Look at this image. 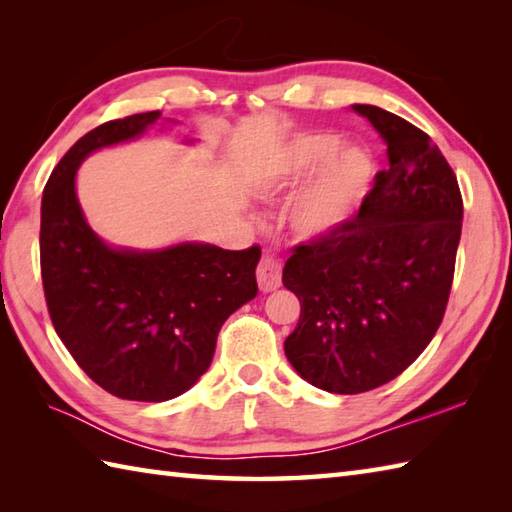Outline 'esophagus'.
I'll return each instance as SVG.
<instances>
[{
  "mask_svg": "<svg viewBox=\"0 0 512 512\" xmlns=\"http://www.w3.org/2000/svg\"><path fill=\"white\" fill-rule=\"evenodd\" d=\"M257 284L264 292L277 290L281 286V262L270 250H264V255L257 264Z\"/></svg>",
  "mask_w": 512,
  "mask_h": 512,
  "instance_id": "obj_1",
  "label": "esophagus"
}]
</instances>
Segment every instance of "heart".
Here are the masks:
<instances>
[{"label": "heart", "mask_w": 512, "mask_h": 512, "mask_svg": "<svg viewBox=\"0 0 512 512\" xmlns=\"http://www.w3.org/2000/svg\"><path fill=\"white\" fill-rule=\"evenodd\" d=\"M341 140L330 134L301 138L292 145L275 180L303 182L339 151ZM374 158L363 147H347L323 169L319 180L295 213L297 231L308 237L332 233L361 206L374 180Z\"/></svg>", "instance_id": "heart-1"}]
</instances>
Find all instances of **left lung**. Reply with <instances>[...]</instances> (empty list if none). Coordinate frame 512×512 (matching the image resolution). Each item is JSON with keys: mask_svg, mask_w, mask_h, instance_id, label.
Wrapping results in <instances>:
<instances>
[{"mask_svg": "<svg viewBox=\"0 0 512 512\" xmlns=\"http://www.w3.org/2000/svg\"><path fill=\"white\" fill-rule=\"evenodd\" d=\"M387 143L389 165L350 220L292 248L284 286L301 314L286 356L332 394L400 376L438 332L462 233L458 178L431 138L376 105H354Z\"/></svg>", "mask_w": 512, "mask_h": 512, "instance_id": "obj_1", "label": "left lung"}]
</instances>
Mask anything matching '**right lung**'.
<instances>
[{
    "label": "right lung",
    "mask_w": 512,
    "mask_h": 512,
    "mask_svg": "<svg viewBox=\"0 0 512 512\" xmlns=\"http://www.w3.org/2000/svg\"><path fill=\"white\" fill-rule=\"evenodd\" d=\"M160 112L107 121L76 140L41 198V281L59 339L96 385L123 400L162 402L209 369L217 332L257 295V244L114 250L85 222L74 193L81 160L136 138Z\"/></svg>",
    "instance_id": "add662e5"
}]
</instances>
